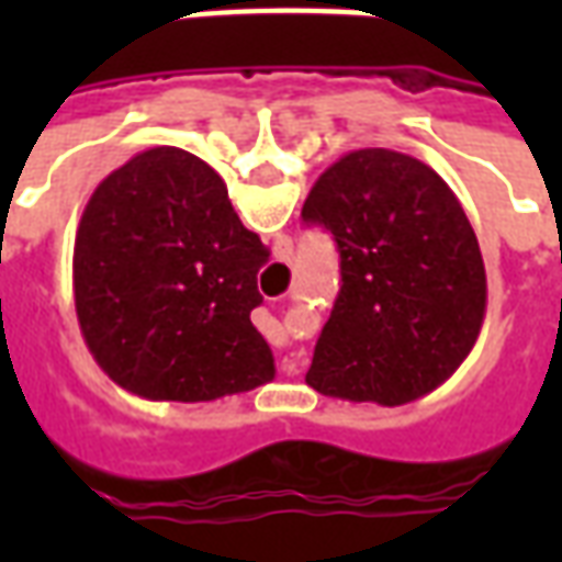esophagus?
<instances>
[{
    "instance_id": "esophagus-1",
    "label": "esophagus",
    "mask_w": 562,
    "mask_h": 562,
    "mask_svg": "<svg viewBox=\"0 0 562 562\" xmlns=\"http://www.w3.org/2000/svg\"><path fill=\"white\" fill-rule=\"evenodd\" d=\"M297 361H294V358H285V361H282V370H285V373H301V370H297Z\"/></svg>"
}]
</instances>
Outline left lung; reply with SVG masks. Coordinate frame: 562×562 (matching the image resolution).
<instances>
[{"mask_svg":"<svg viewBox=\"0 0 562 562\" xmlns=\"http://www.w3.org/2000/svg\"><path fill=\"white\" fill-rule=\"evenodd\" d=\"M301 216L334 234L342 277L306 385L379 406L439 389L487 306L482 249L446 180L397 149H352L313 183Z\"/></svg>","mask_w":562,"mask_h":562,"instance_id":"1","label":"left lung"}]
</instances>
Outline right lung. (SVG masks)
I'll list each match as a JSON object with an SVG mask.
<instances>
[{
  "instance_id": "obj_1",
  "label": "right lung",
  "mask_w": 562,
  "mask_h": 562,
  "mask_svg": "<svg viewBox=\"0 0 562 562\" xmlns=\"http://www.w3.org/2000/svg\"><path fill=\"white\" fill-rule=\"evenodd\" d=\"M268 249L207 161L153 147L95 186L75 234V310L87 349L144 401L201 403L273 379L249 322Z\"/></svg>"
}]
</instances>
